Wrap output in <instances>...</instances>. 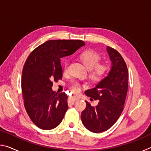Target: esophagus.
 Segmentation results:
<instances>
[{"label":"esophagus","mask_w":151,"mask_h":151,"mask_svg":"<svg viewBox=\"0 0 151 151\" xmlns=\"http://www.w3.org/2000/svg\"><path fill=\"white\" fill-rule=\"evenodd\" d=\"M69 99H70V101H77V100H79L80 99V98L78 96H70Z\"/></svg>","instance_id":"34e87169"}]
</instances>
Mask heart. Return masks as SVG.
Instances as JSON below:
<instances>
[{"instance_id":"heart-1","label":"heart","mask_w":151,"mask_h":151,"mask_svg":"<svg viewBox=\"0 0 151 151\" xmlns=\"http://www.w3.org/2000/svg\"><path fill=\"white\" fill-rule=\"evenodd\" d=\"M78 57L84 65L90 70L89 76L92 81L98 83L106 77L109 71V66L104 63H99L101 57L98 53L92 50H85L79 54ZM68 65L66 61L63 63V71L65 73L68 70ZM80 83L78 82H73L70 88L71 91L76 93L80 90Z\"/></svg>"}]
</instances>
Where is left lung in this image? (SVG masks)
<instances>
[{"label": "left lung", "instance_id": "1", "mask_svg": "<svg viewBox=\"0 0 151 151\" xmlns=\"http://www.w3.org/2000/svg\"><path fill=\"white\" fill-rule=\"evenodd\" d=\"M111 68L105 78L93 88L85 91L86 95L98 100L96 106L86 101L82 112L83 124L88 131L100 133L110 129L121 116L128 91V68L123 58L115 49L106 47Z\"/></svg>", "mask_w": 151, "mask_h": 151}]
</instances>
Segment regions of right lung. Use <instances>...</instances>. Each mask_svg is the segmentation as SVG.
I'll return each instance as SVG.
<instances>
[{
	"label": "right lung",
	"mask_w": 151,
	"mask_h": 151,
	"mask_svg": "<svg viewBox=\"0 0 151 151\" xmlns=\"http://www.w3.org/2000/svg\"><path fill=\"white\" fill-rule=\"evenodd\" d=\"M85 45L81 40H50L32 51L25 62L21 88L27 114L36 126L51 130L59 124L68 109L65 93L52 91V81L63 77L60 58Z\"/></svg>",
	"instance_id": "add662e5"
}]
</instances>
